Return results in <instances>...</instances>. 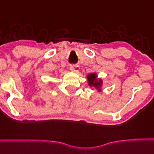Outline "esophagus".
Returning a JSON list of instances; mask_svg holds the SVG:
<instances>
[{
    "label": "esophagus",
    "instance_id": "1",
    "mask_svg": "<svg viewBox=\"0 0 154 154\" xmlns=\"http://www.w3.org/2000/svg\"><path fill=\"white\" fill-rule=\"evenodd\" d=\"M79 69H80L79 65H70V70H71V71H72V72H77L78 71H79Z\"/></svg>",
    "mask_w": 154,
    "mask_h": 154
}]
</instances>
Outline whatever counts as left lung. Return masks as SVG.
Returning a JSON list of instances; mask_svg holds the SVG:
<instances>
[{"label": "left lung", "instance_id": "obj_1", "mask_svg": "<svg viewBox=\"0 0 154 154\" xmlns=\"http://www.w3.org/2000/svg\"><path fill=\"white\" fill-rule=\"evenodd\" d=\"M97 75L96 73H90L87 76V79H88V82H89V86L95 87L97 89H98V91H101V87L102 85V80L97 79Z\"/></svg>", "mask_w": 154, "mask_h": 154}]
</instances>
